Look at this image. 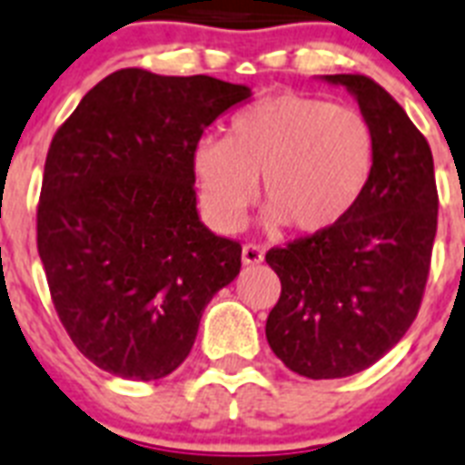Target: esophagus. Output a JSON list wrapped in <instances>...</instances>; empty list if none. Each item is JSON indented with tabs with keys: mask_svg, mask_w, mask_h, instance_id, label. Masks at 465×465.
<instances>
[{
	"mask_svg": "<svg viewBox=\"0 0 465 465\" xmlns=\"http://www.w3.org/2000/svg\"><path fill=\"white\" fill-rule=\"evenodd\" d=\"M241 260H243V265H260L265 260V251L255 243H245L241 251Z\"/></svg>",
	"mask_w": 465,
	"mask_h": 465,
	"instance_id": "34e87169",
	"label": "esophagus"
}]
</instances>
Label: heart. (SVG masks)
<instances>
[{"label":"heart","mask_w":465,"mask_h":465,"mask_svg":"<svg viewBox=\"0 0 465 465\" xmlns=\"http://www.w3.org/2000/svg\"><path fill=\"white\" fill-rule=\"evenodd\" d=\"M191 167L214 229H239L258 181L267 224L318 236L341 224L365 193L375 134L349 104L277 93L236 112L224 138H200Z\"/></svg>","instance_id":"b5f03b06"}]
</instances>
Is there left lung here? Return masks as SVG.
Listing matches in <instances>:
<instances>
[{"label":"left lung","instance_id":"1","mask_svg":"<svg viewBox=\"0 0 465 465\" xmlns=\"http://www.w3.org/2000/svg\"><path fill=\"white\" fill-rule=\"evenodd\" d=\"M324 81L356 97L375 134V169L341 224L265 255L282 282L267 341L286 368L311 380L356 375L394 349L420 308L437 233L425 135L368 75Z\"/></svg>","mask_w":465,"mask_h":465}]
</instances>
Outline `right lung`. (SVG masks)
<instances>
[{"instance_id":"right-lung-1","label":"right lung","mask_w":465,"mask_h":465,"mask_svg":"<svg viewBox=\"0 0 465 465\" xmlns=\"http://www.w3.org/2000/svg\"><path fill=\"white\" fill-rule=\"evenodd\" d=\"M251 88L122 69L62 124L45 162L37 252L56 315L97 368L153 382L193 349L205 305L241 272V245L195 207L191 153Z\"/></svg>"}]
</instances>
